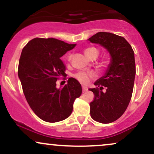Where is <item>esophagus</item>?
I'll use <instances>...</instances> for the list:
<instances>
[{"mask_svg":"<svg viewBox=\"0 0 154 154\" xmlns=\"http://www.w3.org/2000/svg\"><path fill=\"white\" fill-rule=\"evenodd\" d=\"M88 88L85 87V86H82V91L83 92H86L88 91Z\"/></svg>","mask_w":154,"mask_h":154,"instance_id":"esophagus-1","label":"esophagus"}]
</instances>
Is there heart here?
<instances>
[{"instance_id":"heart-1","label":"heart","mask_w":154,"mask_h":154,"mask_svg":"<svg viewBox=\"0 0 154 154\" xmlns=\"http://www.w3.org/2000/svg\"><path fill=\"white\" fill-rule=\"evenodd\" d=\"M85 54L86 56H88V58H91L92 56L93 55H96L97 57H98V49H96L95 48H88L85 50ZM69 59H70V57H69ZM95 76L94 73L93 72H81L77 73V75H75V77L77 78L80 82L83 83V84H87V83L89 82L90 79L91 77H93Z\"/></svg>"}]
</instances>
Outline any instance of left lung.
Returning <instances> with one entry per match:
<instances>
[{
	"label": "left lung",
	"instance_id": "left-lung-1",
	"mask_svg": "<svg viewBox=\"0 0 154 154\" xmlns=\"http://www.w3.org/2000/svg\"><path fill=\"white\" fill-rule=\"evenodd\" d=\"M88 40L106 49L111 57L105 74L94 83L100 90L89 89L95 95L90 103L91 116L98 122H113L125 113L131 99L135 77L134 51L123 37L110 32H100ZM103 87L107 88L105 93L100 91Z\"/></svg>",
	"mask_w": 154,
	"mask_h": 154
}]
</instances>
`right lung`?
<instances>
[{"instance_id":"right-lung-1","label":"right lung","mask_w":154,"mask_h":154,"mask_svg":"<svg viewBox=\"0 0 154 154\" xmlns=\"http://www.w3.org/2000/svg\"><path fill=\"white\" fill-rule=\"evenodd\" d=\"M76 44L55 38H34L23 48L19 62L18 76L26 101L35 114L48 122H57L71 115L73 103L82 94V86L70 77L63 87L56 81L66 75L61 59Z\"/></svg>"}]
</instances>
